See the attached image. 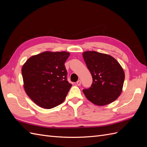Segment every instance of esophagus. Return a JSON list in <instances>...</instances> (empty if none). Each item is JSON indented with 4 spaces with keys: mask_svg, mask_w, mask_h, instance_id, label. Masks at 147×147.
I'll return each mask as SVG.
<instances>
[{
    "mask_svg": "<svg viewBox=\"0 0 147 147\" xmlns=\"http://www.w3.org/2000/svg\"><path fill=\"white\" fill-rule=\"evenodd\" d=\"M81 81L80 80H78L77 82V84L78 86H80L81 85Z\"/></svg>",
    "mask_w": 147,
    "mask_h": 147,
    "instance_id": "1",
    "label": "esophagus"
}]
</instances>
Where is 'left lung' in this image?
Wrapping results in <instances>:
<instances>
[{"label":"left lung","mask_w":147,"mask_h":147,"mask_svg":"<svg viewBox=\"0 0 147 147\" xmlns=\"http://www.w3.org/2000/svg\"><path fill=\"white\" fill-rule=\"evenodd\" d=\"M83 57L92 77L91 86L83 90L87 99L97 106L117 100L125 78L121 65L112 56L95 51H84Z\"/></svg>","instance_id":"1"}]
</instances>
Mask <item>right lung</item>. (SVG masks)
<instances>
[{"label":"right lung","instance_id":"1","mask_svg":"<svg viewBox=\"0 0 147 147\" xmlns=\"http://www.w3.org/2000/svg\"><path fill=\"white\" fill-rule=\"evenodd\" d=\"M70 53L44 51L26 61L21 69L23 87L35 104L50 109L64 101L72 86L67 80L64 63Z\"/></svg>","mask_w":147,"mask_h":147}]
</instances>
